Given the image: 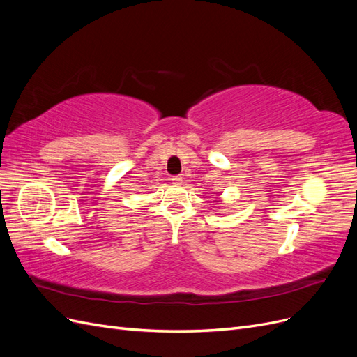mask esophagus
I'll list each match as a JSON object with an SVG mask.
<instances>
[{
  "label": "esophagus",
  "instance_id": "obj_1",
  "mask_svg": "<svg viewBox=\"0 0 357 357\" xmlns=\"http://www.w3.org/2000/svg\"><path fill=\"white\" fill-rule=\"evenodd\" d=\"M171 181H172V185H181L183 178H181L180 176H172V177H171Z\"/></svg>",
  "mask_w": 357,
  "mask_h": 357
}]
</instances>
